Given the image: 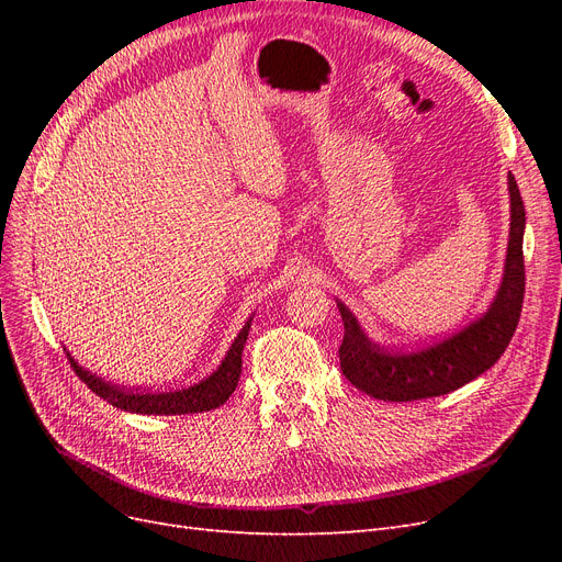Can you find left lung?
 Instances as JSON below:
<instances>
[{
  "instance_id": "left-lung-1",
  "label": "left lung",
  "mask_w": 562,
  "mask_h": 562,
  "mask_svg": "<svg viewBox=\"0 0 562 562\" xmlns=\"http://www.w3.org/2000/svg\"><path fill=\"white\" fill-rule=\"evenodd\" d=\"M508 196H512V232H508L504 279L490 310L464 330L427 349L389 351L368 339L347 304L337 302L345 323L339 368L356 389L366 391L372 398L396 403L443 396L483 375L499 361L518 328L525 295V206L512 173H508Z\"/></svg>"
}]
</instances>
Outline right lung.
I'll return each mask as SVG.
<instances>
[{"label":"right lung","instance_id":"add662e5","mask_svg":"<svg viewBox=\"0 0 562 562\" xmlns=\"http://www.w3.org/2000/svg\"><path fill=\"white\" fill-rule=\"evenodd\" d=\"M250 321H252V316L246 321V326L239 330V335L234 337L229 351L225 353L223 363L215 368V372H211L206 380H201L192 386L176 389V391H138V389L131 391V389L114 386V384L105 382L103 378H95L93 372L83 370L70 353H67V359H70V366L77 372V378L87 384L95 396L119 407V411H128V413H138V415L206 413V411H215V407L223 405L234 394L236 384H239L241 353H244V345L248 339Z\"/></svg>","mask_w":562,"mask_h":562}]
</instances>
